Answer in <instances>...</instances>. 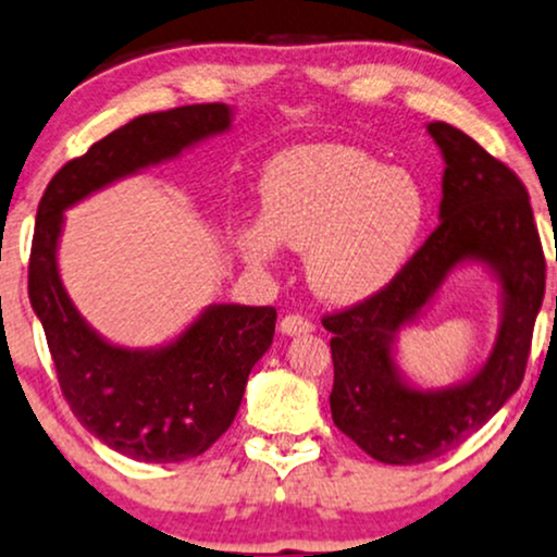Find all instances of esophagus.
I'll return each mask as SVG.
<instances>
[{
    "mask_svg": "<svg viewBox=\"0 0 557 557\" xmlns=\"http://www.w3.org/2000/svg\"><path fill=\"white\" fill-rule=\"evenodd\" d=\"M278 331L284 335H289V338H297V335L312 333L314 325L307 318H301V314H286V318L281 320Z\"/></svg>",
    "mask_w": 557,
    "mask_h": 557,
    "instance_id": "esophagus-1",
    "label": "esophagus"
}]
</instances>
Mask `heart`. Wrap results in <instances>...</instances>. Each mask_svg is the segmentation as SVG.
<instances>
[{
	"label": "heart",
	"mask_w": 557,
	"mask_h": 557,
	"mask_svg": "<svg viewBox=\"0 0 557 557\" xmlns=\"http://www.w3.org/2000/svg\"><path fill=\"white\" fill-rule=\"evenodd\" d=\"M429 201L413 173L346 144H310L273 157L260 175V222L237 232L252 265L278 243L307 252L320 299L356 305L393 284L421 237Z\"/></svg>",
	"instance_id": "b5f03b06"
}]
</instances>
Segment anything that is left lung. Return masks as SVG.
I'll return each instance as SVG.
<instances>
[{"label":"left lung","mask_w":557,"mask_h":557,"mask_svg":"<svg viewBox=\"0 0 557 557\" xmlns=\"http://www.w3.org/2000/svg\"><path fill=\"white\" fill-rule=\"evenodd\" d=\"M425 132L444 157L442 224L393 284L322 320L333 333V421L384 465H421L483 429L524 380L534 320L545 297V256L530 196L517 175L449 123ZM499 281L502 322L486 360L468 381L418 388L396 363V335L462 264Z\"/></svg>","instance_id":"left-lung-1"}]
</instances>
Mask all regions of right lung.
<instances>
[{
    "label": "right lung",
    "mask_w": 557,
    "mask_h": 557,
    "mask_svg": "<svg viewBox=\"0 0 557 557\" xmlns=\"http://www.w3.org/2000/svg\"><path fill=\"white\" fill-rule=\"evenodd\" d=\"M232 115L224 102L139 115L66 162L38 206L27 297L46 331L61 393L89 434L139 462L198 457L230 429L247 376L273 343L276 310L209 305L162 346H115L82 318L61 284L64 211L230 132Z\"/></svg>",
    "instance_id": "right-lung-1"
}]
</instances>
